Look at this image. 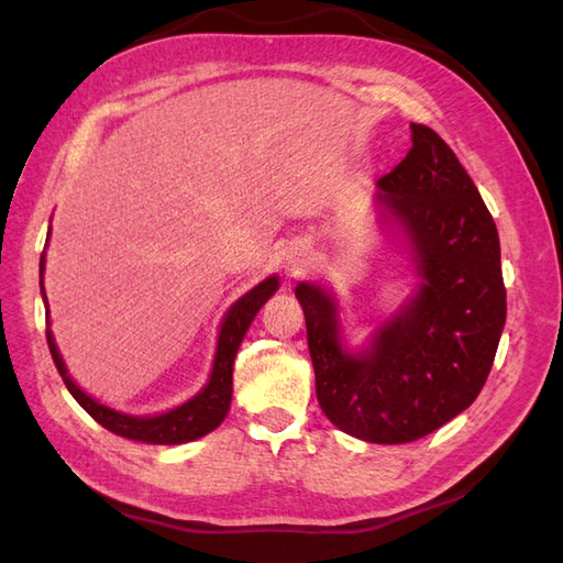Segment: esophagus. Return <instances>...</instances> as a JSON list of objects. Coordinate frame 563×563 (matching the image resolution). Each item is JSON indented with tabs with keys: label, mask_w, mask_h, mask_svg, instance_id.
Here are the masks:
<instances>
[{
	"label": "esophagus",
	"mask_w": 563,
	"mask_h": 563,
	"mask_svg": "<svg viewBox=\"0 0 563 563\" xmlns=\"http://www.w3.org/2000/svg\"><path fill=\"white\" fill-rule=\"evenodd\" d=\"M305 253H308V249H305V244H296L291 251H288L286 261H288V265H291V269H300V267H302Z\"/></svg>",
	"instance_id": "esophagus-1"
}]
</instances>
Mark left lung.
Listing matches in <instances>:
<instances>
[{
  "mask_svg": "<svg viewBox=\"0 0 563 563\" xmlns=\"http://www.w3.org/2000/svg\"><path fill=\"white\" fill-rule=\"evenodd\" d=\"M411 150L378 180L383 216L408 236L420 286L368 350L347 352L338 302L310 282L305 312L321 411L356 439L406 444L439 430L479 395L507 314L500 240L455 152L411 124Z\"/></svg>",
  "mask_w": 563,
  "mask_h": 563,
  "instance_id": "8db88e82",
  "label": "left lung"
}]
</instances>
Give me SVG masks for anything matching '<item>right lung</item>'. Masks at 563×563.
Returning a JSON list of instances; mask_svg holds the SVG:
<instances>
[{
	"mask_svg": "<svg viewBox=\"0 0 563 563\" xmlns=\"http://www.w3.org/2000/svg\"><path fill=\"white\" fill-rule=\"evenodd\" d=\"M48 234H51V228H48ZM44 263L46 258L42 253L40 275H44ZM277 288H279V279L267 277L265 282L253 286L246 296H242L232 305L223 323H220L216 360H213L209 383L203 385V389L197 397L159 416H143V418L126 416V413L114 411V408L106 404H98L93 397L87 395V391L79 389L70 376H67L63 356L58 354V347L54 343V333L48 329H46V343L65 387L70 389V395L79 401L84 411H87L96 422L103 424L106 430L131 441H143V444H185V441H195L203 434L213 432L218 424L225 420L230 411V401H232V366H234L236 350H240L253 317L258 314V310L267 302V298L277 291ZM42 298L46 300L44 286H42Z\"/></svg>",
	"mask_w": 563,
	"mask_h": 563,
	"instance_id": "obj_1",
	"label": "right lung"
}]
</instances>
